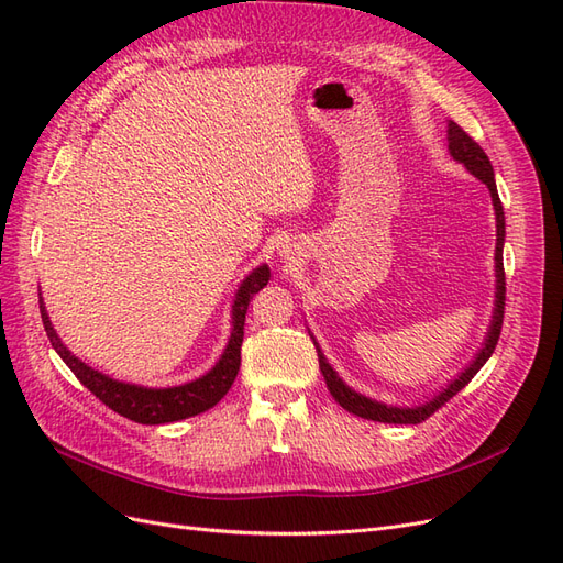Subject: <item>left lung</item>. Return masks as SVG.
Wrapping results in <instances>:
<instances>
[{
  "label": "left lung",
  "mask_w": 563,
  "mask_h": 563,
  "mask_svg": "<svg viewBox=\"0 0 563 563\" xmlns=\"http://www.w3.org/2000/svg\"><path fill=\"white\" fill-rule=\"evenodd\" d=\"M449 152L451 157L460 164L467 166V172L479 178L490 192L493 199V209H496V308H493V319H490V327L484 340V347L479 350V354L474 356L472 364L460 373L455 380H451L444 389L434 395L430 401H424L420 406L413 408H401V406H387L383 401L376 399H368L360 391H354L352 387H347L343 383V378L338 376V373L331 368V364L327 362V356L317 347V356H319V368H321V376L327 380V387L333 395V399L345 408V411L366 418V420H376V422H391V424H418L422 420H428L437 408L444 406L451 397H455L460 389H463L479 368L488 362V356L493 354L498 345V338H500V329H503V317H505V267H503V244H505V213H503V203L498 197V187H496V178H493V166L486 157V152L479 147L472 135L467 131L460 129L455 122H449Z\"/></svg>",
  "instance_id": "left-lung-1"
}]
</instances>
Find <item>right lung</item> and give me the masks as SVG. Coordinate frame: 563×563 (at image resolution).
Here are the masks:
<instances>
[{"mask_svg": "<svg viewBox=\"0 0 563 563\" xmlns=\"http://www.w3.org/2000/svg\"><path fill=\"white\" fill-rule=\"evenodd\" d=\"M267 282H269L267 265L255 267L242 282V286L236 288L234 302H232V333L225 345V352L220 354L216 366L209 373H203L201 378L185 385H176V387L157 389V387L119 383L106 376V373L87 366L63 345V340L58 338L54 327H51V319L46 314L42 296H40V312L44 321V331L51 340V347L60 354V360L70 366V371L84 387L93 391L100 401H103L108 408H112V411H117L119 416L141 424H164V422L192 418L209 411V408H213L228 395V389L232 387L242 364V340H244V321H246L249 302L253 294H258Z\"/></svg>", "mask_w": 563, "mask_h": 563, "instance_id": "1", "label": "right lung"}]
</instances>
